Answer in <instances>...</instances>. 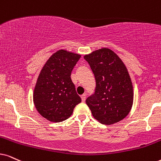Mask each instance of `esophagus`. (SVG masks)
Segmentation results:
<instances>
[{
	"label": "esophagus",
	"instance_id": "1",
	"mask_svg": "<svg viewBox=\"0 0 161 161\" xmlns=\"http://www.w3.org/2000/svg\"><path fill=\"white\" fill-rule=\"evenodd\" d=\"M81 99H82V102L84 103V102L85 101V99H86V94H83L81 96Z\"/></svg>",
	"mask_w": 161,
	"mask_h": 161
}]
</instances>
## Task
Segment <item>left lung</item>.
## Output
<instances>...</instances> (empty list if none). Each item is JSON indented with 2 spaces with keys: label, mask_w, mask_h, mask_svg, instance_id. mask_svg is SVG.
<instances>
[{
  "label": "left lung",
  "mask_w": 161,
  "mask_h": 161,
  "mask_svg": "<svg viewBox=\"0 0 161 161\" xmlns=\"http://www.w3.org/2000/svg\"><path fill=\"white\" fill-rule=\"evenodd\" d=\"M94 74L95 92L86 99L93 117L111 125L129 114L134 100L133 85L127 68L111 49L104 47L85 55Z\"/></svg>",
  "instance_id": "left-lung-1"
}]
</instances>
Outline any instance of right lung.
Listing matches in <instances>:
<instances>
[{"label":"right lung","mask_w":161,"mask_h":161,"mask_svg":"<svg viewBox=\"0 0 161 161\" xmlns=\"http://www.w3.org/2000/svg\"><path fill=\"white\" fill-rule=\"evenodd\" d=\"M81 55L59 50L44 64L33 92L38 112L47 120L59 123L68 119L81 103L70 75Z\"/></svg>","instance_id":"obj_1"}]
</instances>
